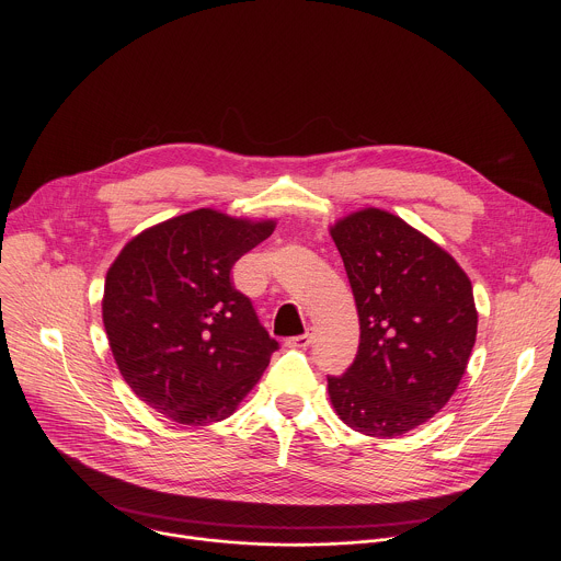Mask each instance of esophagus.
Returning a JSON list of instances; mask_svg holds the SVG:
<instances>
[{"label": "esophagus", "instance_id": "obj_1", "mask_svg": "<svg viewBox=\"0 0 561 561\" xmlns=\"http://www.w3.org/2000/svg\"><path fill=\"white\" fill-rule=\"evenodd\" d=\"M310 342H312V333H304V335L290 337V340H288V346H293V348H306V346H310Z\"/></svg>", "mask_w": 561, "mask_h": 561}]
</instances>
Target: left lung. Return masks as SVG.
Returning <instances> with one entry per match:
<instances>
[{"mask_svg":"<svg viewBox=\"0 0 561 561\" xmlns=\"http://www.w3.org/2000/svg\"><path fill=\"white\" fill-rule=\"evenodd\" d=\"M355 295L359 348L329 394L368 437L404 435L457 390L477 337L472 286L459 264L402 217L364 208L331 226Z\"/></svg>","mask_w":561,"mask_h":561,"instance_id":"left-lung-1","label":"left lung"}]
</instances>
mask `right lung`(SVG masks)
Listing matches in <instances>:
<instances>
[{
    "label": "right lung",
    "instance_id": "add662e5",
    "mask_svg": "<svg viewBox=\"0 0 561 561\" xmlns=\"http://www.w3.org/2000/svg\"><path fill=\"white\" fill-rule=\"evenodd\" d=\"M273 230V219L199 208L146 228L108 268L102 317L117 368L171 422L232 415L279 348L230 279Z\"/></svg>",
    "mask_w": 561,
    "mask_h": 561
}]
</instances>
